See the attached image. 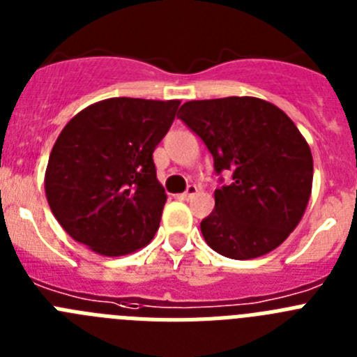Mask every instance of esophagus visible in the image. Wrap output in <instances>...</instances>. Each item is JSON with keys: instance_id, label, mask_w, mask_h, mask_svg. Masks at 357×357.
<instances>
[{"instance_id": "esophagus-1", "label": "esophagus", "mask_w": 357, "mask_h": 357, "mask_svg": "<svg viewBox=\"0 0 357 357\" xmlns=\"http://www.w3.org/2000/svg\"><path fill=\"white\" fill-rule=\"evenodd\" d=\"M197 193H198L197 185L189 184L188 189H185V193H182V198H184V200H191V198H193Z\"/></svg>"}]
</instances>
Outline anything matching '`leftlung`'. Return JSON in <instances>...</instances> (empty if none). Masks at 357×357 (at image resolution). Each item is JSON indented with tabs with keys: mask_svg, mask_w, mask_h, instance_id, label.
<instances>
[{
	"mask_svg": "<svg viewBox=\"0 0 357 357\" xmlns=\"http://www.w3.org/2000/svg\"><path fill=\"white\" fill-rule=\"evenodd\" d=\"M176 118L206 143L216 173H232L200 223L207 245L239 261L275 250L301 223L313 188L311 148L295 123L254 96L193 100Z\"/></svg>",
	"mask_w": 357,
	"mask_h": 357,
	"instance_id": "8db88e82",
	"label": "left lung"
}]
</instances>
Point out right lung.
I'll return each instance as SVG.
<instances>
[{
  "mask_svg": "<svg viewBox=\"0 0 357 357\" xmlns=\"http://www.w3.org/2000/svg\"><path fill=\"white\" fill-rule=\"evenodd\" d=\"M178 100L109 98L80 110L50 153L44 191L75 241L107 257L146 247L159 229L166 193L153 150Z\"/></svg>",
  "mask_w": 357,
  "mask_h": 357,
  "instance_id": "obj_1",
  "label": "right lung"
}]
</instances>
